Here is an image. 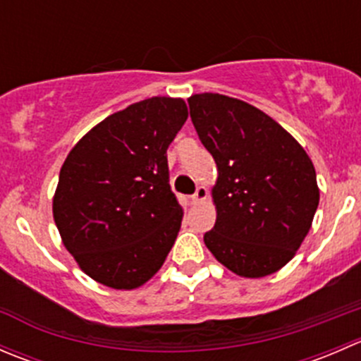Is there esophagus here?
Here are the masks:
<instances>
[{"label": "esophagus", "mask_w": 361, "mask_h": 361, "mask_svg": "<svg viewBox=\"0 0 361 361\" xmlns=\"http://www.w3.org/2000/svg\"><path fill=\"white\" fill-rule=\"evenodd\" d=\"M206 197H207V190H206V188L197 187L195 194L190 195V201H192V204H197V202L204 201V199H206Z\"/></svg>", "instance_id": "esophagus-1"}]
</instances>
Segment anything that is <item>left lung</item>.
<instances>
[{"instance_id": "8db88e82", "label": "left lung", "mask_w": 361, "mask_h": 361, "mask_svg": "<svg viewBox=\"0 0 361 361\" xmlns=\"http://www.w3.org/2000/svg\"><path fill=\"white\" fill-rule=\"evenodd\" d=\"M188 106L218 167V214L204 234L207 250L245 278L279 271L300 248L318 209L311 159L276 120L245 101L204 92Z\"/></svg>"}]
</instances>
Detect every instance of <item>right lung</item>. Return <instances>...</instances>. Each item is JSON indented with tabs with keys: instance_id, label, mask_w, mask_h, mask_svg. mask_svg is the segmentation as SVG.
<instances>
[{
	"instance_id": "obj_1",
	"label": "right lung",
	"mask_w": 361,
	"mask_h": 361,
	"mask_svg": "<svg viewBox=\"0 0 361 361\" xmlns=\"http://www.w3.org/2000/svg\"><path fill=\"white\" fill-rule=\"evenodd\" d=\"M187 116L183 99L140 101L97 123L64 160L54 220L80 269L101 285L137 288L173 248L183 211L167 147Z\"/></svg>"
}]
</instances>
